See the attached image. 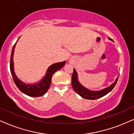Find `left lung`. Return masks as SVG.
<instances>
[{
	"label": "left lung",
	"instance_id": "8db88e82",
	"mask_svg": "<svg viewBox=\"0 0 134 134\" xmlns=\"http://www.w3.org/2000/svg\"><path fill=\"white\" fill-rule=\"evenodd\" d=\"M108 39L113 42V40L111 38H109ZM118 77L119 75L116 78L115 81L111 85L107 87V88H105L99 91H92L85 88V86H83L80 83L79 81H78L77 72H76L75 69H74V73H73L72 76V85L74 90L78 94H79L81 97L86 99L95 100L99 99V98L103 97V96H105L108 93H109L114 88V87L115 86L116 84L118 81Z\"/></svg>",
	"mask_w": 134,
	"mask_h": 134
}]
</instances>
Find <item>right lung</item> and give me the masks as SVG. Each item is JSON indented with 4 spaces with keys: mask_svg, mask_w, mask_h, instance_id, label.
I'll return each instance as SVG.
<instances>
[{
    "mask_svg": "<svg viewBox=\"0 0 134 134\" xmlns=\"http://www.w3.org/2000/svg\"><path fill=\"white\" fill-rule=\"evenodd\" d=\"M19 38V37L18 39L16 42V43L13 45L11 57H10V68L14 82H15V85H16L18 88L24 94L29 96H31V97H40V96H43L47 92V91L48 90L49 86H50L51 79H52L53 74L64 67V65L65 64V61L53 64L49 66L48 69L46 70L45 75L38 83L33 84L24 83V82L21 81L17 77V76L15 74V70H14V51H15L16 44L17 42L18 41Z\"/></svg>",
    "mask_w": 134,
    "mask_h": 134,
    "instance_id": "add662e5",
    "label": "right lung"
}]
</instances>
